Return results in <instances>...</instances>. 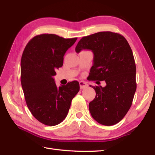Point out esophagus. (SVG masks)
<instances>
[{"label": "esophagus", "instance_id": "34e87169", "mask_svg": "<svg viewBox=\"0 0 155 155\" xmlns=\"http://www.w3.org/2000/svg\"><path fill=\"white\" fill-rule=\"evenodd\" d=\"M79 85H80L81 89H84V88H87L88 87V84L86 83H84V82H83V81H80L79 82Z\"/></svg>", "mask_w": 155, "mask_h": 155}]
</instances>
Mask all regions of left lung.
I'll return each instance as SVG.
<instances>
[{
    "label": "left lung",
    "instance_id": "obj_1",
    "mask_svg": "<svg viewBox=\"0 0 155 155\" xmlns=\"http://www.w3.org/2000/svg\"><path fill=\"white\" fill-rule=\"evenodd\" d=\"M83 49L94 54L88 80L104 81L107 84L104 87L92 86L96 97L89 103L90 113L98 123L114 125L130 109L137 89L133 51L123 35L110 31L83 37L75 51L78 53Z\"/></svg>",
    "mask_w": 155,
    "mask_h": 155
}]
</instances>
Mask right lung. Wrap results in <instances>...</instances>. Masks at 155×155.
Here are the masks:
<instances>
[{
    "label": "right lung",
    "instance_id": "add662e5",
    "mask_svg": "<svg viewBox=\"0 0 155 155\" xmlns=\"http://www.w3.org/2000/svg\"><path fill=\"white\" fill-rule=\"evenodd\" d=\"M77 39L53 34L38 35L28 42L23 51L21 79L26 103L33 117L45 125L61 123L79 91L78 81L58 87L52 77L63 64L66 51Z\"/></svg>",
    "mask_w": 155,
    "mask_h": 155
}]
</instances>
